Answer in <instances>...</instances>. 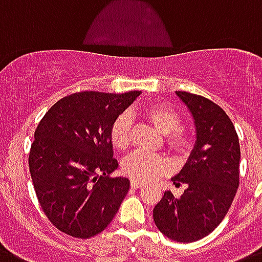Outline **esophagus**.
Masks as SVG:
<instances>
[{
    "instance_id": "1",
    "label": "esophagus",
    "mask_w": 262,
    "mask_h": 262,
    "mask_svg": "<svg viewBox=\"0 0 262 262\" xmlns=\"http://www.w3.org/2000/svg\"><path fill=\"white\" fill-rule=\"evenodd\" d=\"M130 185H132V188L137 189V188H141V186H144V182L137 181V180H132Z\"/></svg>"
}]
</instances>
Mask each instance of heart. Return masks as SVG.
I'll return each mask as SVG.
<instances>
[{
    "mask_svg": "<svg viewBox=\"0 0 262 262\" xmlns=\"http://www.w3.org/2000/svg\"><path fill=\"white\" fill-rule=\"evenodd\" d=\"M144 117L161 132L168 135L169 148L179 155H186L192 146V140L186 132L180 129L181 116L168 104H151L144 107ZM111 142L118 150H125L132 142V120L129 114H120L111 126ZM168 161L157 155L137 150L122 161V170L130 179L148 182L157 179L168 170Z\"/></svg>",
    "mask_w": 262,
    "mask_h": 262,
    "instance_id": "obj_1",
    "label": "heart"
}]
</instances>
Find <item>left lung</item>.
I'll return each instance as SVG.
<instances>
[{
  "label": "left lung",
  "mask_w": 262,
  "mask_h": 262,
  "mask_svg": "<svg viewBox=\"0 0 262 262\" xmlns=\"http://www.w3.org/2000/svg\"><path fill=\"white\" fill-rule=\"evenodd\" d=\"M186 105L195 126V144L188 161L172 179L186 185L176 199L164 193L153 209L158 230L173 241L193 243L216 229L229 210L238 188V136L228 114L208 98L176 92Z\"/></svg>",
  "instance_id": "obj_1"
}]
</instances>
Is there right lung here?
I'll use <instances>...</instances> for the list:
<instances>
[{
	"label": "right lung",
	"instance_id": "add662e5",
	"mask_svg": "<svg viewBox=\"0 0 262 262\" xmlns=\"http://www.w3.org/2000/svg\"><path fill=\"white\" fill-rule=\"evenodd\" d=\"M141 92H80L57 101L34 132L29 170L37 199L50 223L76 238L106 228L127 194L130 181L111 177V126Z\"/></svg>",
	"mask_w": 262,
	"mask_h": 262
}]
</instances>
